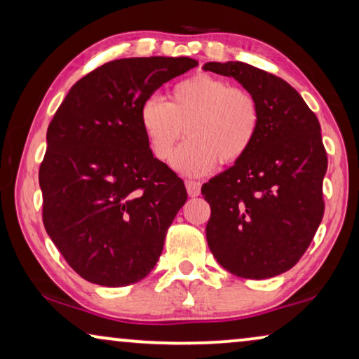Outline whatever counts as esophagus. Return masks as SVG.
I'll return each mask as SVG.
<instances>
[{
  "instance_id": "esophagus-1",
  "label": "esophagus",
  "mask_w": 359,
  "mask_h": 359,
  "mask_svg": "<svg viewBox=\"0 0 359 359\" xmlns=\"http://www.w3.org/2000/svg\"><path fill=\"white\" fill-rule=\"evenodd\" d=\"M184 184H186V189H188V194L191 196V198H196V196H199V193H201V184L198 183V181L188 180Z\"/></svg>"
}]
</instances>
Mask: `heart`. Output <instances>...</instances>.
<instances>
[{
	"instance_id": "obj_1",
	"label": "heart",
	"mask_w": 359,
	"mask_h": 359,
	"mask_svg": "<svg viewBox=\"0 0 359 359\" xmlns=\"http://www.w3.org/2000/svg\"><path fill=\"white\" fill-rule=\"evenodd\" d=\"M140 129L156 158L166 161L181 132L188 140L171 165L186 176H203L215 166L235 163L250 150L259 129V104L252 93L222 78L193 75L171 88L170 101L149 97L139 109Z\"/></svg>"
}]
</instances>
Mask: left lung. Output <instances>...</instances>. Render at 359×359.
<instances>
[{"label": "left lung", "instance_id": "left-lung-1", "mask_svg": "<svg viewBox=\"0 0 359 359\" xmlns=\"http://www.w3.org/2000/svg\"><path fill=\"white\" fill-rule=\"evenodd\" d=\"M204 70L235 78L259 104L253 145L201 189L210 205L208 245L235 276H278L306 253L323 217L320 124L283 78L243 62H209Z\"/></svg>", "mask_w": 359, "mask_h": 359}]
</instances>
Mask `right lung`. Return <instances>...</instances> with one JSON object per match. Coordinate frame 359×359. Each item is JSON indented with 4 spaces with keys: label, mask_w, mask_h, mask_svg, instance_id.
<instances>
[{
    "label": "right lung",
    "mask_w": 359,
    "mask_h": 359,
    "mask_svg": "<svg viewBox=\"0 0 359 359\" xmlns=\"http://www.w3.org/2000/svg\"><path fill=\"white\" fill-rule=\"evenodd\" d=\"M196 65L188 57L107 62L72 86L48 124L39 168L43 227L86 281L129 286L158 262L188 193L151 154L139 109Z\"/></svg>",
    "instance_id": "add662e5"
}]
</instances>
